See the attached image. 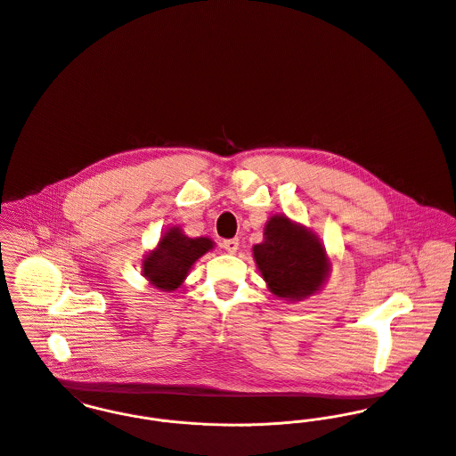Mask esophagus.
I'll return each mask as SVG.
<instances>
[{"label":"esophagus","instance_id":"1","mask_svg":"<svg viewBox=\"0 0 456 456\" xmlns=\"http://www.w3.org/2000/svg\"><path fill=\"white\" fill-rule=\"evenodd\" d=\"M222 247H224L227 252L234 253L238 250V247H240V240H238V238H234V240H225V241L222 243Z\"/></svg>","mask_w":456,"mask_h":456}]
</instances>
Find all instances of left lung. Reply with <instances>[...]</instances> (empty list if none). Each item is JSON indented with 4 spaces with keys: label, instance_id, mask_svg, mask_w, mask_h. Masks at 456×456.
Returning a JSON list of instances; mask_svg holds the SVG:
<instances>
[{
    "label": "left lung",
    "instance_id": "left-lung-1",
    "mask_svg": "<svg viewBox=\"0 0 456 456\" xmlns=\"http://www.w3.org/2000/svg\"><path fill=\"white\" fill-rule=\"evenodd\" d=\"M253 258L267 289L285 301H303L316 294L330 271L318 236L285 215L267 220L264 241L253 247Z\"/></svg>",
    "mask_w": 456,
    "mask_h": 456
}]
</instances>
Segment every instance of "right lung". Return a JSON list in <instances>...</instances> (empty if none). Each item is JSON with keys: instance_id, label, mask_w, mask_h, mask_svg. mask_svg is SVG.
<instances>
[{"instance_id": "right-lung-1", "label": "right lung", "mask_w": 456, "mask_h": 456, "mask_svg": "<svg viewBox=\"0 0 456 456\" xmlns=\"http://www.w3.org/2000/svg\"><path fill=\"white\" fill-rule=\"evenodd\" d=\"M213 248L209 238H189L180 227H171L160 238L157 248L143 258V276L151 285L171 292L187 278L194 262Z\"/></svg>"}]
</instances>
